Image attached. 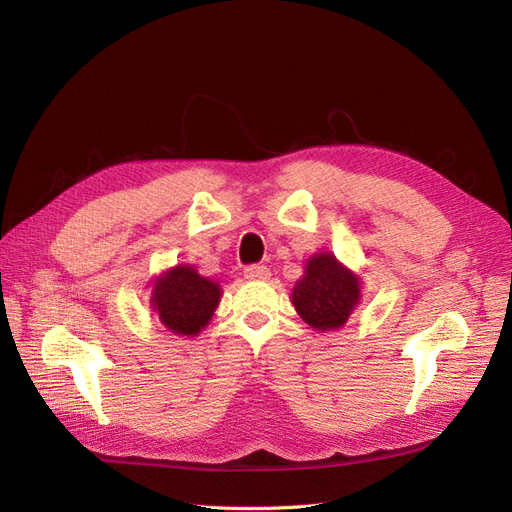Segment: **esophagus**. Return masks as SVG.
<instances>
[{
	"mask_svg": "<svg viewBox=\"0 0 512 512\" xmlns=\"http://www.w3.org/2000/svg\"><path fill=\"white\" fill-rule=\"evenodd\" d=\"M271 273H269V269L265 267V265H250V267H245V277L247 280H267Z\"/></svg>",
	"mask_w": 512,
	"mask_h": 512,
	"instance_id": "esophagus-1",
	"label": "esophagus"
}]
</instances>
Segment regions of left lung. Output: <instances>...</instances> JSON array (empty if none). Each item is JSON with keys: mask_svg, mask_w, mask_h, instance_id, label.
<instances>
[{"mask_svg": "<svg viewBox=\"0 0 512 512\" xmlns=\"http://www.w3.org/2000/svg\"><path fill=\"white\" fill-rule=\"evenodd\" d=\"M361 299V280L331 252L314 254L292 288V305L309 327L324 333L342 329Z\"/></svg>", "mask_w": 512, "mask_h": 512, "instance_id": "obj_1", "label": "left lung"}]
</instances>
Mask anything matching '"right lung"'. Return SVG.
Returning a JSON list of instances; mask_svg holds the SVG:
<instances>
[{"mask_svg":"<svg viewBox=\"0 0 512 512\" xmlns=\"http://www.w3.org/2000/svg\"><path fill=\"white\" fill-rule=\"evenodd\" d=\"M220 297L218 282L207 280L190 265H177L153 284L151 307L166 329L194 337L209 324Z\"/></svg>","mask_w":512,"mask_h":512,"instance_id":"obj_1","label":"right lung"}]
</instances>
